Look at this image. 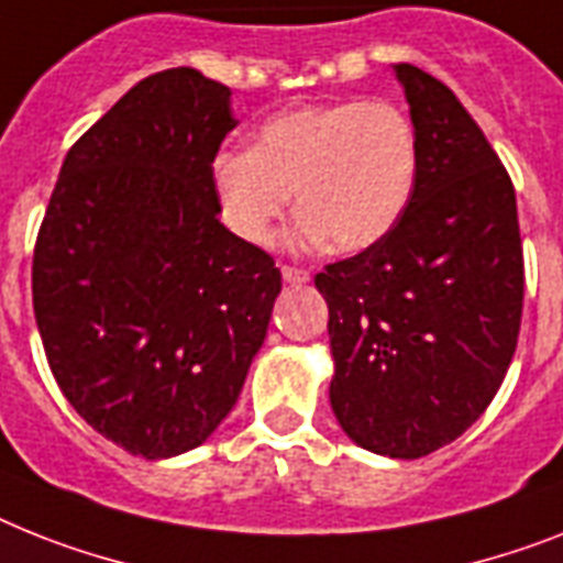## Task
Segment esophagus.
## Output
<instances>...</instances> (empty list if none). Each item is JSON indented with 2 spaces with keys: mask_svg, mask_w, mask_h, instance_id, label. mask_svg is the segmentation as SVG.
Listing matches in <instances>:
<instances>
[{
  "mask_svg": "<svg viewBox=\"0 0 563 563\" xmlns=\"http://www.w3.org/2000/svg\"><path fill=\"white\" fill-rule=\"evenodd\" d=\"M282 276H285V282H290V285H305L310 278V273L305 271V267H292V264H285L282 267Z\"/></svg>",
  "mask_w": 563,
  "mask_h": 563,
  "instance_id": "obj_1",
  "label": "esophagus"
}]
</instances>
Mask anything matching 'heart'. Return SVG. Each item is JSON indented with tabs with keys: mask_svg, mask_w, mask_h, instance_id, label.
Listing matches in <instances>:
<instances>
[{
	"mask_svg": "<svg viewBox=\"0 0 563 563\" xmlns=\"http://www.w3.org/2000/svg\"><path fill=\"white\" fill-rule=\"evenodd\" d=\"M415 123L391 100L301 106L258 129L255 146L212 157L218 216L232 235L267 244L299 203L301 241L328 239L339 253L374 247L415 192Z\"/></svg>",
	"mask_w": 563,
	"mask_h": 563,
	"instance_id": "obj_1",
	"label": "heart"
}]
</instances>
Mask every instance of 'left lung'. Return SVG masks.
Masks as SVG:
<instances>
[{"label":"left lung","mask_w":563,"mask_h":563,"mask_svg":"<svg viewBox=\"0 0 563 563\" xmlns=\"http://www.w3.org/2000/svg\"><path fill=\"white\" fill-rule=\"evenodd\" d=\"M397 77L420 146L415 192L374 247L328 264L331 406L347 438L415 460L486 411L518 345L523 244L515 187L457 97L417 65Z\"/></svg>","instance_id":"8db88e82"}]
</instances>
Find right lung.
<instances>
[{
  "label": "right lung",
  "mask_w": 563,
  "mask_h": 563,
  "mask_svg": "<svg viewBox=\"0 0 563 563\" xmlns=\"http://www.w3.org/2000/svg\"><path fill=\"white\" fill-rule=\"evenodd\" d=\"M230 88L152 74L68 148L34 244L51 374L74 411L146 460L189 452L239 399L282 273L218 218Z\"/></svg>",
  "instance_id": "add662e5"
}]
</instances>
